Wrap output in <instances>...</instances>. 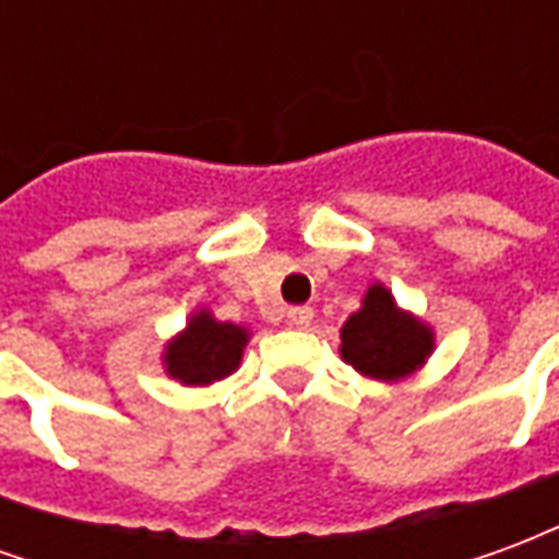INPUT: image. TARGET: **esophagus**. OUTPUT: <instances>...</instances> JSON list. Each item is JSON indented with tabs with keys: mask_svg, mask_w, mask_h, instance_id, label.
<instances>
[{
	"mask_svg": "<svg viewBox=\"0 0 559 559\" xmlns=\"http://www.w3.org/2000/svg\"><path fill=\"white\" fill-rule=\"evenodd\" d=\"M287 320H290V326L296 329H308L311 326V320H314V311L308 308V305H296L287 311Z\"/></svg>",
	"mask_w": 559,
	"mask_h": 559,
	"instance_id": "34e87169",
	"label": "esophagus"
}]
</instances>
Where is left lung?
Wrapping results in <instances>:
<instances>
[{
	"label": "left lung",
	"mask_w": 559,
	"mask_h": 559,
	"mask_svg": "<svg viewBox=\"0 0 559 559\" xmlns=\"http://www.w3.org/2000/svg\"><path fill=\"white\" fill-rule=\"evenodd\" d=\"M433 326L404 311L386 284L374 281L362 296V308L341 326V359L362 377L399 383L425 368L433 353Z\"/></svg>",
	"instance_id": "obj_1"
}]
</instances>
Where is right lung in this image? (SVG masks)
<instances>
[{
    "label": "right lung",
    "mask_w": 559,
    "mask_h": 559,
    "mask_svg": "<svg viewBox=\"0 0 559 559\" xmlns=\"http://www.w3.org/2000/svg\"><path fill=\"white\" fill-rule=\"evenodd\" d=\"M251 329L224 323L209 308H197L182 332H176L160 353L164 374L182 386H212L242 365Z\"/></svg>",
    "instance_id": "right-lung-1"
}]
</instances>
